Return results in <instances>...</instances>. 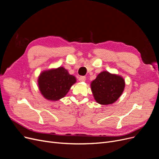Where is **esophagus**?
<instances>
[{
    "label": "esophagus",
    "instance_id": "1",
    "mask_svg": "<svg viewBox=\"0 0 159 159\" xmlns=\"http://www.w3.org/2000/svg\"><path fill=\"white\" fill-rule=\"evenodd\" d=\"M78 80L80 81H85L86 80V78L85 76H80Z\"/></svg>",
    "mask_w": 159,
    "mask_h": 159
}]
</instances>
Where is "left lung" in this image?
I'll return each mask as SVG.
<instances>
[{
	"mask_svg": "<svg viewBox=\"0 0 159 159\" xmlns=\"http://www.w3.org/2000/svg\"><path fill=\"white\" fill-rule=\"evenodd\" d=\"M122 77L102 71L91 84V91L96 102L102 105H109L116 102L125 88Z\"/></svg>",
	"mask_w": 159,
	"mask_h": 159,
	"instance_id": "left-lung-1",
	"label": "left lung"
}]
</instances>
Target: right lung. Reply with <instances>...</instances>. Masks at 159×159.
<instances>
[{
	"mask_svg": "<svg viewBox=\"0 0 159 159\" xmlns=\"http://www.w3.org/2000/svg\"><path fill=\"white\" fill-rule=\"evenodd\" d=\"M74 75L63 67L43 71L38 78V86L44 97L52 101L64 98L75 83Z\"/></svg>",
	"mask_w": 159,
	"mask_h": 159,
	"instance_id": "add662e5",
	"label": "right lung"
}]
</instances>
